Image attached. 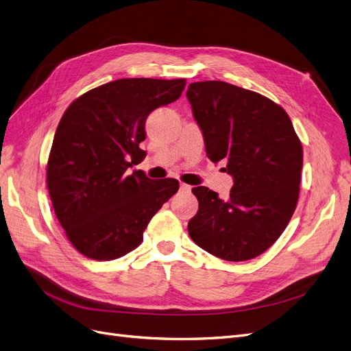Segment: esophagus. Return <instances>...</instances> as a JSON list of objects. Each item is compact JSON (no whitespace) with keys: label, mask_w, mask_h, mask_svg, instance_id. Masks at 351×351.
Segmentation results:
<instances>
[{"label":"esophagus","mask_w":351,"mask_h":351,"mask_svg":"<svg viewBox=\"0 0 351 351\" xmlns=\"http://www.w3.org/2000/svg\"><path fill=\"white\" fill-rule=\"evenodd\" d=\"M179 189L182 191V192H191V186H189V185H186V184H180Z\"/></svg>","instance_id":"34e87169"}]
</instances>
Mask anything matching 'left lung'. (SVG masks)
Listing matches in <instances>:
<instances>
[{"label": "left lung", "instance_id": "obj_1", "mask_svg": "<svg viewBox=\"0 0 351 351\" xmlns=\"http://www.w3.org/2000/svg\"><path fill=\"white\" fill-rule=\"evenodd\" d=\"M186 97L208 159L234 178L228 199L193 188L199 208L188 223L201 249L228 262L265 253L287 228L300 197L304 152L279 104L223 81L193 82Z\"/></svg>", "mask_w": 351, "mask_h": 351}]
</instances>
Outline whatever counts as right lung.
<instances>
[{"label": "right lung", "mask_w": 351, "mask_h": 351, "mask_svg": "<svg viewBox=\"0 0 351 351\" xmlns=\"http://www.w3.org/2000/svg\"><path fill=\"white\" fill-rule=\"evenodd\" d=\"M185 80L123 77L77 97L51 145L46 184L68 240L93 261H114L143 241L152 217L178 192L172 178L127 169L141 160L149 114L176 101Z\"/></svg>", "instance_id": "add662e5"}]
</instances>
